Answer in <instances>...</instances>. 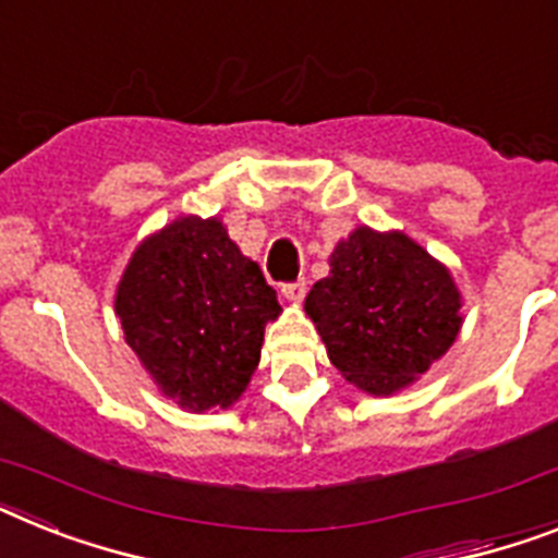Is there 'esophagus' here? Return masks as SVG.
Returning a JSON list of instances; mask_svg holds the SVG:
<instances>
[{
    "label": "esophagus",
    "instance_id": "esophagus-1",
    "mask_svg": "<svg viewBox=\"0 0 558 558\" xmlns=\"http://www.w3.org/2000/svg\"><path fill=\"white\" fill-rule=\"evenodd\" d=\"M283 292V298H287L289 303H301L303 298H306V280H294V283H287V287L280 289Z\"/></svg>",
    "mask_w": 558,
    "mask_h": 558
}]
</instances>
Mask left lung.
Segmentation results:
<instances>
[{
  "label": "left lung",
  "instance_id": "obj_1",
  "mask_svg": "<svg viewBox=\"0 0 558 558\" xmlns=\"http://www.w3.org/2000/svg\"><path fill=\"white\" fill-rule=\"evenodd\" d=\"M329 266L306 294V315L335 368L368 395L411 386L460 335L451 271L409 235L357 227Z\"/></svg>",
  "mask_w": 558,
  "mask_h": 558
}]
</instances>
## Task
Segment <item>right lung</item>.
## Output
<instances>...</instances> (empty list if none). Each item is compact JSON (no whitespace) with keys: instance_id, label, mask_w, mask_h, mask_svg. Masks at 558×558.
<instances>
[{"instance_id":"add662e5","label":"right lung","mask_w":558,"mask_h":558,"mask_svg":"<svg viewBox=\"0 0 558 558\" xmlns=\"http://www.w3.org/2000/svg\"><path fill=\"white\" fill-rule=\"evenodd\" d=\"M124 340L181 409H229L246 391L275 289L218 218L184 215L142 241L116 289Z\"/></svg>"}]
</instances>
